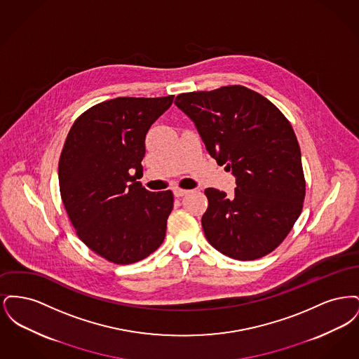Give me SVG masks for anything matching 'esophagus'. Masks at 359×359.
<instances>
[{"label": "esophagus", "instance_id": "1", "mask_svg": "<svg viewBox=\"0 0 359 359\" xmlns=\"http://www.w3.org/2000/svg\"><path fill=\"white\" fill-rule=\"evenodd\" d=\"M189 191L188 189H183V188H173V194H175V196L176 198H180V196H184L186 194H188Z\"/></svg>", "mask_w": 359, "mask_h": 359}]
</instances>
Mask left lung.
Instances as JSON below:
<instances>
[{"instance_id":"8db88e82","label":"left lung","mask_w":359,"mask_h":359,"mask_svg":"<svg viewBox=\"0 0 359 359\" xmlns=\"http://www.w3.org/2000/svg\"><path fill=\"white\" fill-rule=\"evenodd\" d=\"M219 165L234 173L233 196L207 188L202 226L224 256L252 261L290 234L306 196L296 135L273 103L245 86L179 94L175 100Z\"/></svg>"}]
</instances>
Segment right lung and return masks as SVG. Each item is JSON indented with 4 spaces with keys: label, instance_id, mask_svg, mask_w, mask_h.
<instances>
[{
    "label": "right lung",
    "instance_id": "right-lung-1",
    "mask_svg": "<svg viewBox=\"0 0 359 359\" xmlns=\"http://www.w3.org/2000/svg\"><path fill=\"white\" fill-rule=\"evenodd\" d=\"M173 101L118 97L94 104L69 129L59 158V187L76 236L98 256L128 265L163 243L172 191L151 192L142 176L145 137Z\"/></svg>",
    "mask_w": 359,
    "mask_h": 359
}]
</instances>
